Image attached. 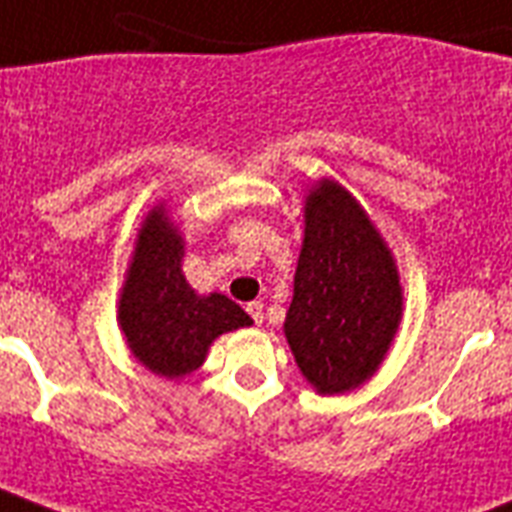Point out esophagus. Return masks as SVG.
<instances>
[{"label": "esophagus", "mask_w": 512, "mask_h": 512, "mask_svg": "<svg viewBox=\"0 0 512 512\" xmlns=\"http://www.w3.org/2000/svg\"><path fill=\"white\" fill-rule=\"evenodd\" d=\"M247 314H249V317H252V322H255V325H263V303H260V300H255V303H249Z\"/></svg>", "instance_id": "esophagus-1"}]
</instances>
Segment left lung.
Here are the masks:
<instances>
[{"label": "left lung", "mask_w": 512, "mask_h": 512, "mask_svg": "<svg viewBox=\"0 0 512 512\" xmlns=\"http://www.w3.org/2000/svg\"><path fill=\"white\" fill-rule=\"evenodd\" d=\"M403 314L395 260L341 185L322 182L306 198L284 333L298 368L322 395L349 392L373 376Z\"/></svg>", "instance_id": "left-lung-1"}]
</instances>
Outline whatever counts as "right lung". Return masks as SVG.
<instances>
[{
  "instance_id": "obj_1",
  "label": "right lung",
  "mask_w": 512,
  "mask_h": 512,
  "mask_svg": "<svg viewBox=\"0 0 512 512\" xmlns=\"http://www.w3.org/2000/svg\"><path fill=\"white\" fill-rule=\"evenodd\" d=\"M179 260L182 239L163 209H155L136 241L117 319L139 362L166 378L193 373L217 335L252 325L247 311L220 292L195 295Z\"/></svg>"
}]
</instances>
